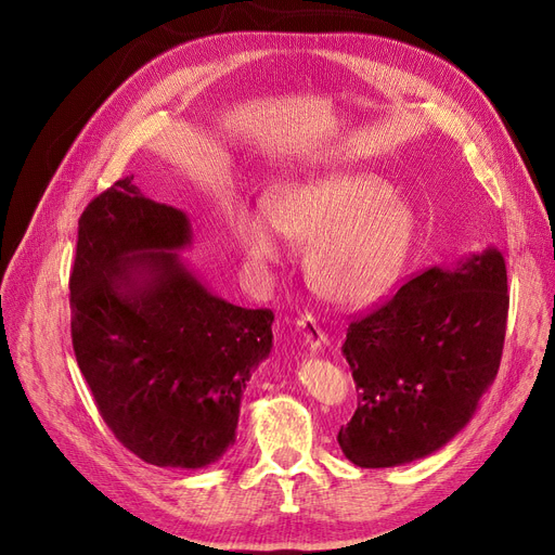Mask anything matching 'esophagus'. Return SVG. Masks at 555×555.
Wrapping results in <instances>:
<instances>
[{
	"instance_id": "34e87169",
	"label": "esophagus",
	"mask_w": 555,
	"mask_h": 555,
	"mask_svg": "<svg viewBox=\"0 0 555 555\" xmlns=\"http://www.w3.org/2000/svg\"><path fill=\"white\" fill-rule=\"evenodd\" d=\"M297 331H299L301 339L306 341L308 351H312V353H319L328 344V335L322 331V326H319V322L312 314H301L297 319Z\"/></svg>"
}]
</instances>
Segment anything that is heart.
<instances>
[{
    "label": "heart",
    "mask_w": 555,
    "mask_h": 555,
    "mask_svg": "<svg viewBox=\"0 0 555 555\" xmlns=\"http://www.w3.org/2000/svg\"><path fill=\"white\" fill-rule=\"evenodd\" d=\"M369 172L331 170L279 191L266 216L241 211L236 241L260 268L283 258L276 233L308 243L306 279L314 293L341 308L380 299L396 283L414 241V216Z\"/></svg>",
    "instance_id": "b5f03b06"
}]
</instances>
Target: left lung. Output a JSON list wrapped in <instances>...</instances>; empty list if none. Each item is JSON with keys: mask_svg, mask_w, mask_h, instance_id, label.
Masks as SVG:
<instances>
[{"mask_svg": "<svg viewBox=\"0 0 555 555\" xmlns=\"http://www.w3.org/2000/svg\"><path fill=\"white\" fill-rule=\"evenodd\" d=\"M506 314V262L486 247L429 268L356 319L341 346L360 389L337 434L344 456L360 468H393L450 443L494 383Z\"/></svg>", "mask_w": 555, "mask_h": 555, "instance_id": "obj_1", "label": "left lung"}]
</instances>
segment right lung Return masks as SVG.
I'll use <instances>...</instances> for the list:
<instances>
[{
  "mask_svg": "<svg viewBox=\"0 0 555 555\" xmlns=\"http://www.w3.org/2000/svg\"><path fill=\"white\" fill-rule=\"evenodd\" d=\"M191 243L182 209L124 178L78 220L69 304L80 373L116 439L145 463L197 470L236 443L274 314L214 295L180 256Z\"/></svg>",
  "mask_w": 555,
  "mask_h": 555,
  "instance_id": "obj_1",
  "label": "right lung"
}]
</instances>
